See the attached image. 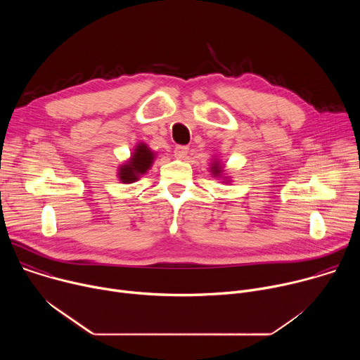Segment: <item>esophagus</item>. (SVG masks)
<instances>
[{
  "mask_svg": "<svg viewBox=\"0 0 360 360\" xmlns=\"http://www.w3.org/2000/svg\"><path fill=\"white\" fill-rule=\"evenodd\" d=\"M188 152H189V148H188V146H184V145L175 146V150H174L175 157H176L178 160H184V158L188 155Z\"/></svg>",
  "mask_w": 360,
  "mask_h": 360,
  "instance_id": "34e87169",
  "label": "esophagus"
}]
</instances>
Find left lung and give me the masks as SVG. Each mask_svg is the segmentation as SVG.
<instances>
[{"mask_svg":"<svg viewBox=\"0 0 360 360\" xmlns=\"http://www.w3.org/2000/svg\"><path fill=\"white\" fill-rule=\"evenodd\" d=\"M211 165H212V167H211L212 175H214V176H221V174L224 172V167L221 165V162H219V161H214ZM224 179H226V178H224ZM224 182H226V181H224Z\"/></svg>","mask_w":360,"mask_h":360,"instance_id":"1","label":"left lung"}]
</instances>
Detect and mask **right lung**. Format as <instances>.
<instances>
[{"mask_svg": "<svg viewBox=\"0 0 360 360\" xmlns=\"http://www.w3.org/2000/svg\"><path fill=\"white\" fill-rule=\"evenodd\" d=\"M153 160H155V153L148 148L146 143L139 142L131 153V158L124 165H120V181L122 184H132L138 181L139 176L146 174V171L152 167Z\"/></svg>", "mask_w": 360, "mask_h": 360, "instance_id": "1", "label": "right lung"}]
</instances>
